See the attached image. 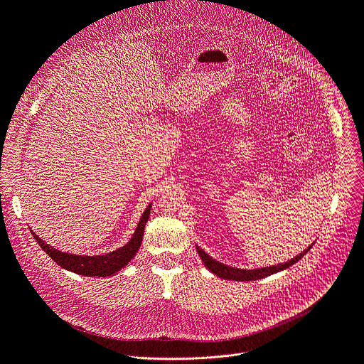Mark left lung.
Returning <instances> with one entry per match:
<instances>
[{
    "instance_id": "obj_1",
    "label": "left lung",
    "mask_w": 364,
    "mask_h": 364,
    "mask_svg": "<svg viewBox=\"0 0 364 364\" xmlns=\"http://www.w3.org/2000/svg\"><path fill=\"white\" fill-rule=\"evenodd\" d=\"M312 245H309L306 250H304L302 252H300L299 256H296L294 259L286 262V263H279V264H275V266H269V267H259V269H238V267H232V266H228V264H223L220 263L217 260H214L213 257H210L207 252H205L202 248L196 247L199 256L203 262V264L208 267V269L215 274L217 277L223 278V279H233V281H256V279H262L264 277H269L272 274H277L279 271H284L287 269V267H290L291 264H294L297 260L302 259L306 252L311 250Z\"/></svg>"
}]
</instances>
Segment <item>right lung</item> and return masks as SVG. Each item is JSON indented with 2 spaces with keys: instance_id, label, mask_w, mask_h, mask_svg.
Instances as JSON below:
<instances>
[{
  "instance_id": "add662e5",
  "label": "right lung",
  "mask_w": 364,
  "mask_h": 364,
  "mask_svg": "<svg viewBox=\"0 0 364 364\" xmlns=\"http://www.w3.org/2000/svg\"><path fill=\"white\" fill-rule=\"evenodd\" d=\"M150 208L151 205L146 208L143 217H141L138 228L131 238V241L117 248L116 251L108 252V255L102 256H77V255H70V252H62L49 244H46L41 238L36 233L34 238L38 242V245L49 255L60 267H64L67 271H71L78 275H85V277H109L116 272H119L122 267L128 264L135 252L138 251L141 242H143V236H144V228L147 220L150 217Z\"/></svg>"
}]
</instances>
